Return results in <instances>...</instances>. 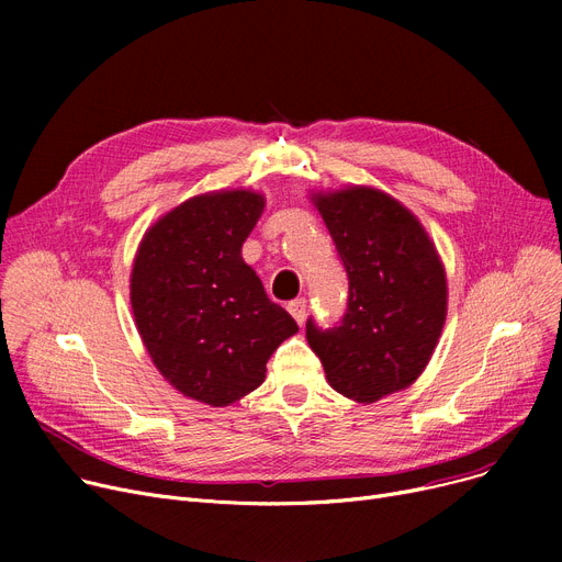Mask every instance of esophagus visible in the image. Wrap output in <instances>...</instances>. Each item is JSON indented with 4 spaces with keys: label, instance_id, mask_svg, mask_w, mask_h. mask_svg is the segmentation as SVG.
Listing matches in <instances>:
<instances>
[{
    "label": "esophagus",
    "instance_id": "1",
    "mask_svg": "<svg viewBox=\"0 0 562 562\" xmlns=\"http://www.w3.org/2000/svg\"><path fill=\"white\" fill-rule=\"evenodd\" d=\"M289 312H291V316L296 318V323H305V318H307V301L305 299H296V301H291L289 303Z\"/></svg>",
    "mask_w": 562,
    "mask_h": 562
}]
</instances>
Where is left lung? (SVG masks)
Segmentation results:
<instances>
[{"label": "left lung", "instance_id": "obj_1", "mask_svg": "<svg viewBox=\"0 0 562 562\" xmlns=\"http://www.w3.org/2000/svg\"><path fill=\"white\" fill-rule=\"evenodd\" d=\"M348 276L339 326L307 321V341L330 387L358 403L409 387L447 318V273L417 216L369 187L314 193Z\"/></svg>", "mask_w": 562, "mask_h": 562}]
</instances>
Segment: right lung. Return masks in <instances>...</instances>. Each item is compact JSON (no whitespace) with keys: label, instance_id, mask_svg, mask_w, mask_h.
<instances>
[{"label":"right lung","instance_id":"right-lung-1","mask_svg":"<svg viewBox=\"0 0 562 562\" xmlns=\"http://www.w3.org/2000/svg\"><path fill=\"white\" fill-rule=\"evenodd\" d=\"M261 212L255 191L195 195L145 232L132 266V312L155 367L214 407L257 390L273 350L299 333L241 257Z\"/></svg>","mask_w":562,"mask_h":562}]
</instances>
